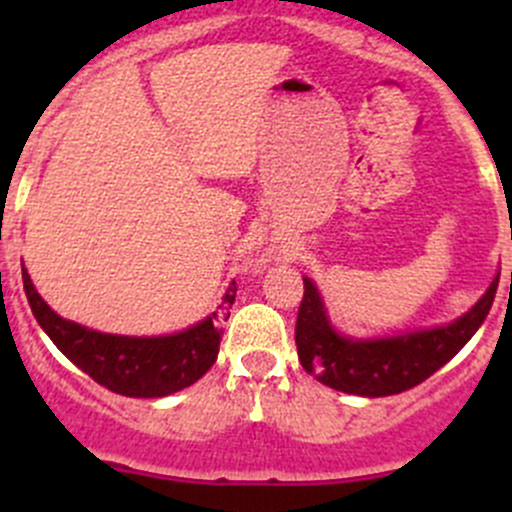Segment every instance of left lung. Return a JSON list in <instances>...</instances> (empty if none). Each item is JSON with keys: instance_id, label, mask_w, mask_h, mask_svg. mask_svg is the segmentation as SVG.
I'll return each mask as SVG.
<instances>
[{"instance_id": "8db88e82", "label": "left lung", "mask_w": 512, "mask_h": 512, "mask_svg": "<svg viewBox=\"0 0 512 512\" xmlns=\"http://www.w3.org/2000/svg\"><path fill=\"white\" fill-rule=\"evenodd\" d=\"M498 280L500 275H495L476 307L446 327L386 339H349L329 324L317 287L304 277V297L294 327L299 361L324 386L344 394L376 399L414 389L451 361L478 332L490 312Z\"/></svg>"}]
</instances>
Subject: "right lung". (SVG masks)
<instances>
[{
  "instance_id": "obj_1",
  "label": "right lung",
  "mask_w": 512,
  "mask_h": 512,
  "mask_svg": "<svg viewBox=\"0 0 512 512\" xmlns=\"http://www.w3.org/2000/svg\"><path fill=\"white\" fill-rule=\"evenodd\" d=\"M24 292L36 322L51 342L81 371L108 391L133 399H160L195 384L218 359L220 319L230 317L235 302V282L227 287L220 312H213L195 327L168 337H118L86 329L59 317L39 297L27 270H22Z\"/></svg>"
}]
</instances>
